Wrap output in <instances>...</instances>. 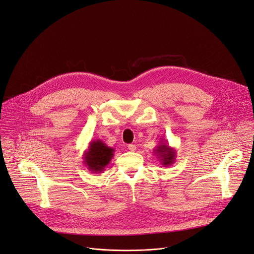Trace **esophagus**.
Masks as SVG:
<instances>
[{
    "label": "esophagus",
    "mask_w": 254,
    "mask_h": 254,
    "mask_svg": "<svg viewBox=\"0 0 254 254\" xmlns=\"http://www.w3.org/2000/svg\"><path fill=\"white\" fill-rule=\"evenodd\" d=\"M127 148H128L129 151H135V150H136V145H134V144H128V145H127Z\"/></svg>",
    "instance_id": "esophagus-1"
}]
</instances>
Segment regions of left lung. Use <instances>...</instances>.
<instances>
[{"label": "left lung", "mask_w": 254, "mask_h": 254, "mask_svg": "<svg viewBox=\"0 0 254 254\" xmlns=\"http://www.w3.org/2000/svg\"><path fill=\"white\" fill-rule=\"evenodd\" d=\"M153 151V153L157 156V159H159L160 163L164 167H168L175 162L176 151L173 147L169 146L167 140H162L160 142V144H158L157 148Z\"/></svg>", "instance_id": "8db88e82"}]
</instances>
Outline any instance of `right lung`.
<instances>
[{"mask_svg": "<svg viewBox=\"0 0 254 254\" xmlns=\"http://www.w3.org/2000/svg\"><path fill=\"white\" fill-rule=\"evenodd\" d=\"M114 148L107 146L102 140H93L84 152L85 166L93 173H101L105 170L114 156Z\"/></svg>", "mask_w": 254, "mask_h": 254, "instance_id": "1", "label": "right lung"}]
</instances>
